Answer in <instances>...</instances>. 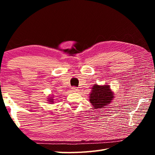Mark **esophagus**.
<instances>
[{
	"mask_svg": "<svg viewBox=\"0 0 155 155\" xmlns=\"http://www.w3.org/2000/svg\"><path fill=\"white\" fill-rule=\"evenodd\" d=\"M72 91H74V92H77V91H78V89L76 87H73L72 88Z\"/></svg>",
	"mask_w": 155,
	"mask_h": 155,
	"instance_id": "obj_1",
	"label": "esophagus"
}]
</instances>
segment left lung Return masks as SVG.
Here are the masks:
<instances>
[{
  "mask_svg": "<svg viewBox=\"0 0 155 155\" xmlns=\"http://www.w3.org/2000/svg\"><path fill=\"white\" fill-rule=\"evenodd\" d=\"M90 94V101L94 109H104L114 99V92L108 85H94Z\"/></svg>",
  "mask_w": 155,
  "mask_h": 155,
  "instance_id": "1",
  "label": "left lung"
}]
</instances>
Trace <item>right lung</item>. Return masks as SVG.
<instances>
[{
  "mask_svg": "<svg viewBox=\"0 0 155 155\" xmlns=\"http://www.w3.org/2000/svg\"><path fill=\"white\" fill-rule=\"evenodd\" d=\"M48 101L50 102V103H53V100L54 99H52V97H50V98H48Z\"/></svg>",
  "mask_w": 155,
  "mask_h": 155,
  "instance_id": "1",
  "label": "right lung"
}]
</instances>
